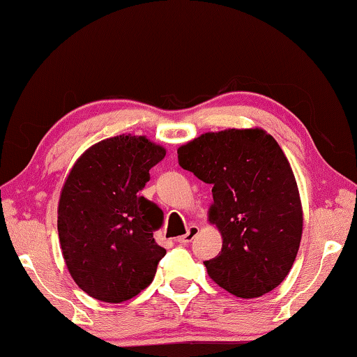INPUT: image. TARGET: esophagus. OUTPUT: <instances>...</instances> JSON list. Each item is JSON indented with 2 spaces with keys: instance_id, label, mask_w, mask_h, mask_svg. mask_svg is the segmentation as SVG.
Masks as SVG:
<instances>
[{
  "instance_id": "esophagus-1",
  "label": "esophagus",
  "mask_w": 357,
  "mask_h": 357,
  "mask_svg": "<svg viewBox=\"0 0 357 357\" xmlns=\"http://www.w3.org/2000/svg\"><path fill=\"white\" fill-rule=\"evenodd\" d=\"M198 231H200V229H198L197 225H190L189 228H187V233L176 239V243H179V244H189V243H192V239L197 236Z\"/></svg>"
}]
</instances>
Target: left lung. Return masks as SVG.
Segmentation results:
<instances>
[{
  "label": "left lung",
  "instance_id": "1",
  "mask_svg": "<svg viewBox=\"0 0 357 357\" xmlns=\"http://www.w3.org/2000/svg\"><path fill=\"white\" fill-rule=\"evenodd\" d=\"M179 165L213 185L209 220L222 252L204 261L217 285L238 298L279 287L296 259L302 206L289 162L263 129L208 132L178 149Z\"/></svg>",
  "mask_w": 357,
  "mask_h": 357
}]
</instances>
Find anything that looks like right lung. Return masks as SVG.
I'll return each instance as SVG.
<instances>
[{"label": "right lung", "instance_id": "add662e5", "mask_svg": "<svg viewBox=\"0 0 357 357\" xmlns=\"http://www.w3.org/2000/svg\"><path fill=\"white\" fill-rule=\"evenodd\" d=\"M164 157L146 137L119 135L96 143L72 167L58 234L72 279L91 298L116 304L153 282L167 253L153 236L164 213L140 190Z\"/></svg>", "mask_w": 357, "mask_h": 357}]
</instances>
